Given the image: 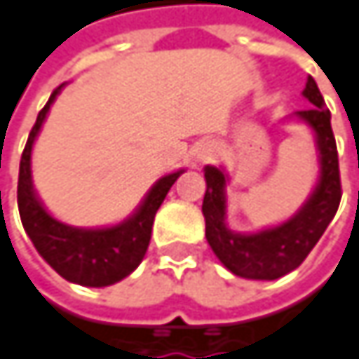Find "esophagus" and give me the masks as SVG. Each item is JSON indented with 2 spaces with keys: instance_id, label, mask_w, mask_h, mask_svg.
<instances>
[{
  "instance_id": "34e87169",
  "label": "esophagus",
  "mask_w": 359,
  "mask_h": 359,
  "mask_svg": "<svg viewBox=\"0 0 359 359\" xmlns=\"http://www.w3.org/2000/svg\"><path fill=\"white\" fill-rule=\"evenodd\" d=\"M199 158H201V160H205V158H210V151H208V149H203V151L199 154Z\"/></svg>"
}]
</instances>
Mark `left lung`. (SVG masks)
Listing matches in <instances>:
<instances>
[{
  "label": "left lung",
  "mask_w": 359,
  "mask_h": 359,
  "mask_svg": "<svg viewBox=\"0 0 359 359\" xmlns=\"http://www.w3.org/2000/svg\"><path fill=\"white\" fill-rule=\"evenodd\" d=\"M304 97L312 108L295 111L316 135L320 179L302 205V210L287 222L266 229L253 235L233 233L226 218V175L220 168L205 166V195H203V218H205V239L216 257L237 276L253 280H274L291 270H295L308 253L314 250L323 237L326 226L337 214L341 201V177H339V156L337 143L330 128V111L324 108V97L312 76H308Z\"/></svg>",
  "instance_id": "8db88e82"
}]
</instances>
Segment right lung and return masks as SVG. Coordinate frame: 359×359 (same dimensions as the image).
Returning <instances> with one entry per match:
<instances>
[{
    "mask_svg": "<svg viewBox=\"0 0 359 359\" xmlns=\"http://www.w3.org/2000/svg\"><path fill=\"white\" fill-rule=\"evenodd\" d=\"M60 85L45 108L39 111L20 158L18 172V210L20 220L41 257L66 280L83 287H108L128 276L145 257L151 239V226L158 208L170 187L184 170L166 175L158 180L139 210L124 222L108 229H74L55 220L39 201L31 179V151L36 135L53 100L62 91Z\"/></svg>",
    "mask_w": 359,
    "mask_h": 359,
    "instance_id": "add662e5",
    "label": "right lung"
}]
</instances>
